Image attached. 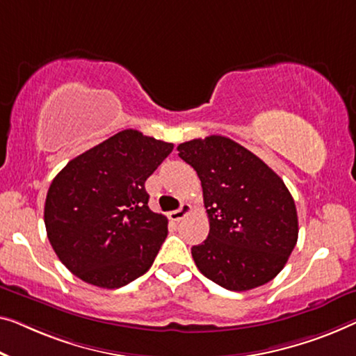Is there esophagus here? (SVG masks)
I'll return each mask as SVG.
<instances>
[{
	"instance_id": "1",
	"label": "esophagus",
	"mask_w": 356,
	"mask_h": 356,
	"mask_svg": "<svg viewBox=\"0 0 356 356\" xmlns=\"http://www.w3.org/2000/svg\"><path fill=\"white\" fill-rule=\"evenodd\" d=\"M190 212H192V206L187 204V203H184L177 211L169 212V219L174 220V222H179V220H182L185 216H188Z\"/></svg>"
}]
</instances>
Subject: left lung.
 I'll return each mask as SVG.
<instances>
[{
	"instance_id": "obj_1",
	"label": "left lung",
	"mask_w": 356,
	"mask_h": 356,
	"mask_svg": "<svg viewBox=\"0 0 356 356\" xmlns=\"http://www.w3.org/2000/svg\"><path fill=\"white\" fill-rule=\"evenodd\" d=\"M203 187L209 235L192 248L196 267L229 291H249L283 270L299 235L293 196L261 158L224 136L177 147Z\"/></svg>"
}]
</instances>
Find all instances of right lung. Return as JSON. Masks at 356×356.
Segmentation results:
<instances>
[{"label":"right lung","mask_w":356,"mask_h":356,"mask_svg":"<svg viewBox=\"0 0 356 356\" xmlns=\"http://www.w3.org/2000/svg\"><path fill=\"white\" fill-rule=\"evenodd\" d=\"M174 145L124 129L73 158L47 190L44 225L60 262L105 289L152 267L168 219L148 208L145 180Z\"/></svg>","instance_id":"right-lung-1"}]
</instances>
